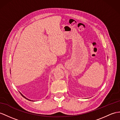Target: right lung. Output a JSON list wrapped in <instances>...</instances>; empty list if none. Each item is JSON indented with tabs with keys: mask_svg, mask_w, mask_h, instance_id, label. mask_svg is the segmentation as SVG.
<instances>
[{
	"mask_svg": "<svg viewBox=\"0 0 120 120\" xmlns=\"http://www.w3.org/2000/svg\"><path fill=\"white\" fill-rule=\"evenodd\" d=\"M20 93V94H21V96H22V97H24V98H25V99H27V100H29V99H28L27 98H26V97H25V96H23V95H22V94H21V93ZM30 101H31V100H30Z\"/></svg>",
	"mask_w": 120,
	"mask_h": 120,
	"instance_id": "right-lung-1",
	"label": "right lung"
}]
</instances>
